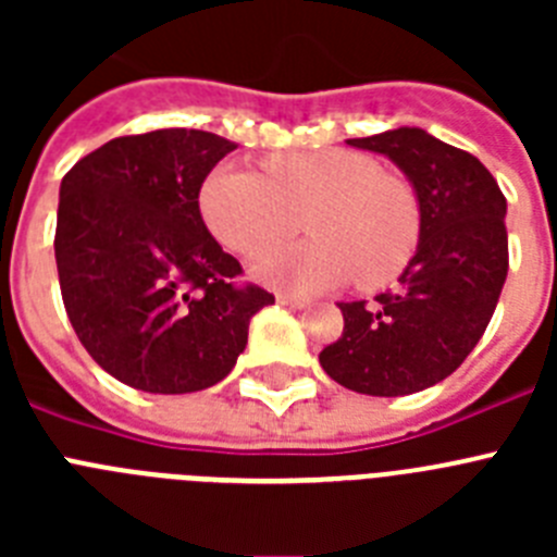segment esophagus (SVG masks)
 Here are the masks:
<instances>
[{"mask_svg": "<svg viewBox=\"0 0 557 557\" xmlns=\"http://www.w3.org/2000/svg\"><path fill=\"white\" fill-rule=\"evenodd\" d=\"M275 298H278V304L293 309H304L309 304V298H304V295H293V293H278Z\"/></svg>", "mask_w": 557, "mask_h": 557, "instance_id": "34e87169", "label": "esophagus"}]
</instances>
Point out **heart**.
Here are the masks:
<instances>
[{
	"instance_id": "obj_1",
	"label": "heart",
	"mask_w": 557,
	"mask_h": 557,
	"mask_svg": "<svg viewBox=\"0 0 557 557\" xmlns=\"http://www.w3.org/2000/svg\"><path fill=\"white\" fill-rule=\"evenodd\" d=\"M200 218L225 248L259 253L298 225L309 239L275 248L256 262L278 287L326 289L348 278L362 289L396 282L421 243V203L412 184L379 170L368 152H275L259 172L223 164L206 175Z\"/></svg>"
}]
</instances>
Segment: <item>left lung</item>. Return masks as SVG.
<instances>
[{
  "mask_svg": "<svg viewBox=\"0 0 557 557\" xmlns=\"http://www.w3.org/2000/svg\"><path fill=\"white\" fill-rule=\"evenodd\" d=\"M348 145L405 170L421 203V243L396 289L339 304L346 323L321 366L348 391L410 396L455 373L488 329L508 275V200L480 159L421 127Z\"/></svg>",
  "mask_w": 557,
  "mask_h": 557,
  "instance_id": "8db88e82",
  "label": "left lung"
}]
</instances>
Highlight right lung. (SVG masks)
<instances>
[{
  "mask_svg": "<svg viewBox=\"0 0 557 557\" xmlns=\"http://www.w3.org/2000/svg\"><path fill=\"white\" fill-rule=\"evenodd\" d=\"M234 141L209 131L120 136L61 181L63 307L102 371L145 393H195L231 373L248 323L275 298L200 218L206 175Z\"/></svg>",
  "mask_w": 557,
  "mask_h": 557,
  "instance_id": "obj_1",
  "label": "right lung"
}]
</instances>
